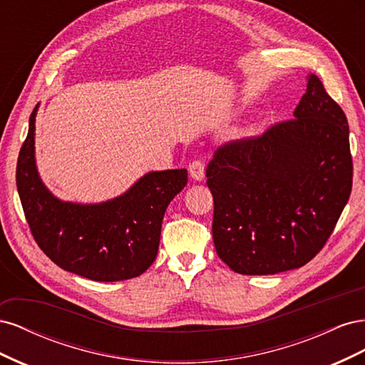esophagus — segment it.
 <instances>
[{
  "label": "esophagus",
  "instance_id": "obj_1",
  "mask_svg": "<svg viewBox=\"0 0 365 365\" xmlns=\"http://www.w3.org/2000/svg\"><path fill=\"white\" fill-rule=\"evenodd\" d=\"M204 172H205V168H204V163L202 161H193V163H190L189 173H190V176H192L195 181H202L204 180Z\"/></svg>",
  "mask_w": 365,
  "mask_h": 365
}]
</instances>
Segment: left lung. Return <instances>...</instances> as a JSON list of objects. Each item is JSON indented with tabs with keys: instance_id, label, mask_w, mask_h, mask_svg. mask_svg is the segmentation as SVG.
I'll list each match as a JSON object with an SVG mask.
<instances>
[{
	"instance_id": "8db88e82",
	"label": "left lung",
	"mask_w": 365,
	"mask_h": 365,
	"mask_svg": "<svg viewBox=\"0 0 365 365\" xmlns=\"http://www.w3.org/2000/svg\"><path fill=\"white\" fill-rule=\"evenodd\" d=\"M351 176L346 114L309 74L292 120L227 143L207 165L217 256L245 275L303 267L332 235Z\"/></svg>"
}]
</instances>
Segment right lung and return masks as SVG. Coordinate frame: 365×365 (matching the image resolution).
<instances>
[{
    "instance_id": "add662e5",
    "label": "right lung",
    "mask_w": 365,
    "mask_h": 365,
    "mask_svg": "<svg viewBox=\"0 0 365 365\" xmlns=\"http://www.w3.org/2000/svg\"><path fill=\"white\" fill-rule=\"evenodd\" d=\"M19 150L16 187L39 248L62 269L94 282L138 277L157 257L165 208L187 184V170L149 172L123 195L98 204L61 201L42 182L35 121Z\"/></svg>"
}]
</instances>
